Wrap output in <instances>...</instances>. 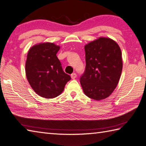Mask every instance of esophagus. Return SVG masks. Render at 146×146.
Wrapping results in <instances>:
<instances>
[{"instance_id": "34e87169", "label": "esophagus", "mask_w": 146, "mask_h": 146, "mask_svg": "<svg viewBox=\"0 0 146 146\" xmlns=\"http://www.w3.org/2000/svg\"><path fill=\"white\" fill-rule=\"evenodd\" d=\"M71 78L72 79H75L76 78V73H72L71 75Z\"/></svg>"}]
</instances>
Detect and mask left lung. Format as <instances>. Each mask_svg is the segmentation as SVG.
Wrapping results in <instances>:
<instances>
[{
	"label": "left lung",
	"mask_w": 146,
	"mask_h": 146,
	"mask_svg": "<svg viewBox=\"0 0 146 146\" xmlns=\"http://www.w3.org/2000/svg\"><path fill=\"white\" fill-rule=\"evenodd\" d=\"M86 68L80 78L84 94L95 100L109 97L119 83L123 61L119 44L100 37L85 46Z\"/></svg>",
	"instance_id": "8db88e82"
}]
</instances>
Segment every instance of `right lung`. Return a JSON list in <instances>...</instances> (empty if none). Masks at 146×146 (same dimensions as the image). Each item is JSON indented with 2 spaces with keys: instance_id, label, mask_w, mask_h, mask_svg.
Here are the masks:
<instances>
[{
  "instance_id": "add662e5",
  "label": "right lung",
  "mask_w": 146,
  "mask_h": 146,
  "mask_svg": "<svg viewBox=\"0 0 146 146\" xmlns=\"http://www.w3.org/2000/svg\"><path fill=\"white\" fill-rule=\"evenodd\" d=\"M60 49V46L46 42L34 45L27 52L26 78L33 90L41 97H58L71 80L63 71L56 56Z\"/></svg>"
}]
</instances>
